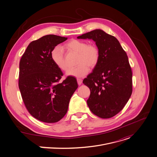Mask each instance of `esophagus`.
I'll use <instances>...</instances> for the list:
<instances>
[{
	"instance_id": "34e87169",
	"label": "esophagus",
	"mask_w": 157,
	"mask_h": 157,
	"mask_svg": "<svg viewBox=\"0 0 157 157\" xmlns=\"http://www.w3.org/2000/svg\"><path fill=\"white\" fill-rule=\"evenodd\" d=\"M77 81H78V84L79 85H81V84H82V79H79V78H78V79H77Z\"/></svg>"
}]
</instances>
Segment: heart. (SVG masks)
I'll use <instances>...</instances> for the list:
<instances>
[{
  "instance_id": "b5f03b06",
  "label": "heart",
  "mask_w": 157,
  "mask_h": 157,
  "mask_svg": "<svg viewBox=\"0 0 157 157\" xmlns=\"http://www.w3.org/2000/svg\"><path fill=\"white\" fill-rule=\"evenodd\" d=\"M64 48L69 52L78 54L76 67L70 69L66 75L76 78H82L89 71V67H94L98 63L99 52L98 48L93 44H88L86 42L73 39L68 41ZM51 59L55 65L62 71H66L67 66L64 61V56L62 48L56 46L51 52Z\"/></svg>"
}]
</instances>
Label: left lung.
Wrapping results in <instances>:
<instances>
[{
    "label": "left lung",
    "instance_id": "8db88e82",
    "mask_svg": "<svg viewBox=\"0 0 157 157\" xmlns=\"http://www.w3.org/2000/svg\"><path fill=\"white\" fill-rule=\"evenodd\" d=\"M77 38L93 39L99 52L93 71L83 80L91 91L88 106L98 117L111 118L122 110L132 93V72L127 54L115 37L101 29Z\"/></svg>",
    "mask_w": 157,
    "mask_h": 157
}]
</instances>
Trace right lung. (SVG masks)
<instances>
[{"label":"right lung","instance_id":"add662e5","mask_svg":"<svg viewBox=\"0 0 157 157\" xmlns=\"http://www.w3.org/2000/svg\"><path fill=\"white\" fill-rule=\"evenodd\" d=\"M67 37L46 35L31 42L19 63V88L31 115L44 123H56L66 114L78 88L75 78L59 82L63 74L51 59V52Z\"/></svg>","mask_w":157,"mask_h":157}]
</instances>
